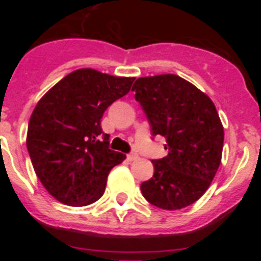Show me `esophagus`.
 <instances>
[{"instance_id":"34e87169","label":"esophagus","mask_w":261,"mask_h":261,"mask_svg":"<svg viewBox=\"0 0 261 261\" xmlns=\"http://www.w3.org/2000/svg\"><path fill=\"white\" fill-rule=\"evenodd\" d=\"M126 158H128V161L129 162H132V161H136V159H138V155L137 154H128V155H126Z\"/></svg>"}]
</instances>
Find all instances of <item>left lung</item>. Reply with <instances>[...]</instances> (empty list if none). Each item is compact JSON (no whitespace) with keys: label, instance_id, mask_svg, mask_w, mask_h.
Here are the masks:
<instances>
[{"label":"left lung","instance_id":"8db88e82","mask_svg":"<svg viewBox=\"0 0 261 261\" xmlns=\"http://www.w3.org/2000/svg\"><path fill=\"white\" fill-rule=\"evenodd\" d=\"M132 91L153 136L166 137L168 150L153 161L154 175L141 184L142 195L165 211L186 208L206 192L220 167L225 135L216 106L176 74L138 78Z\"/></svg>","mask_w":261,"mask_h":261}]
</instances>
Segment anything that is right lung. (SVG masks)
<instances>
[{
	"mask_svg": "<svg viewBox=\"0 0 261 261\" xmlns=\"http://www.w3.org/2000/svg\"><path fill=\"white\" fill-rule=\"evenodd\" d=\"M133 77L95 69L71 71L35 106L26 145L39 180L50 196L69 206H86L103 196L107 176L125 159L108 149L103 114L126 95Z\"/></svg>",
	"mask_w": 261,
	"mask_h": 261,
	"instance_id": "1",
	"label": "right lung"
}]
</instances>
